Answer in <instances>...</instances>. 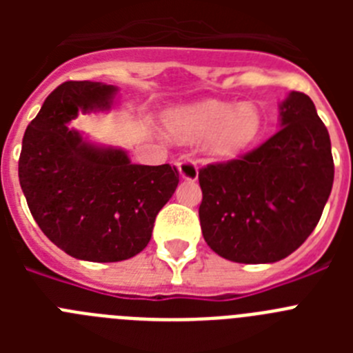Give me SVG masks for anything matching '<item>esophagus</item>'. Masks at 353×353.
<instances>
[{"label": "esophagus", "instance_id": "obj_1", "mask_svg": "<svg viewBox=\"0 0 353 353\" xmlns=\"http://www.w3.org/2000/svg\"><path fill=\"white\" fill-rule=\"evenodd\" d=\"M179 171L180 176L185 180H196L198 179V166L192 159L185 157L179 162Z\"/></svg>", "mask_w": 353, "mask_h": 353}]
</instances>
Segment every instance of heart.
<instances>
[{
  "label": "heart",
  "mask_w": 353,
  "mask_h": 353,
  "mask_svg": "<svg viewBox=\"0 0 353 353\" xmlns=\"http://www.w3.org/2000/svg\"><path fill=\"white\" fill-rule=\"evenodd\" d=\"M168 129L182 141L210 138V154L230 157L256 141L261 132V114L254 104L205 101L170 113Z\"/></svg>",
  "instance_id": "1"
}]
</instances>
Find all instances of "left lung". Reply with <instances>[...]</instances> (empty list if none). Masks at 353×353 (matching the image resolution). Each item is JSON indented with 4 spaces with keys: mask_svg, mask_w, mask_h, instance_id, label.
<instances>
[{
    "mask_svg": "<svg viewBox=\"0 0 353 353\" xmlns=\"http://www.w3.org/2000/svg\"><path fill=\"white\" fill-rule=\"evenodd\" d=\"M199 223L214 252L274 263L304 244L334 182L327 127L305 93L281 104V129L258 148L199 170Z\"/></svg>",
    "mask_w": 353,
    "mask_h": 353,
    "instance_id": "8db88e82",
    "label": "left lung"
}]
</instances>
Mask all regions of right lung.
Masks as SVG:
<instances>
[{
	"label": "right lung",
	"mask_w": 353,
	"mask_h": 353,
	"mask_svg": "<svg viewBox=\"0 0 353 353\" xmlns=\"http://www.w3.org/2000/svg\"><path fill=\"white\" fill-rule=\"evenodd\" d=\"M114 86L67 81L31 120L19 157V182L43 235L77 260L121 261L148 245L155 217L179 185L170 164H132L125 152L83 141L67 123L108 109Z\"/></svg>",
	"instance_id": "obj_1"
}]
</instances>
